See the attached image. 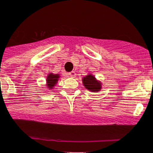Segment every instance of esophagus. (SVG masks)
Wrapping results in <instances>:
<instances>
[{"label":"esophagus","instance_id":"esophagus-1","mask_svg":"<svg viewBox=\"0 0 153 153\" xmlns=\"http://www.w3.org/2000/svg\"><path fill=\"white\" fill-rule=\"evenodd\" d=\"M69 76L70 77H76V74L74 71H72L70 73H69Z\"/></svg>","mask_w":153,"mask_h":153}]
</instances>
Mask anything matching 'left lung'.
Segmentation results:
<instances>
[{"instance_id":"1","label":"left lung","mask_w":153,"mask_h":153,"mask_svg":"<svg viewBox=\"0 0 153 153\" xmlns=\"http://www.w3.org/2000/svg\"><path fill=\"white\" fill-rule=\"evenodd\" d=\"M83 84L85 86V88L91 91H98L101 89V83L97 81L95 77L92 75L86 76L85 77L83 78Z\"/></svg>"}]
</instances>
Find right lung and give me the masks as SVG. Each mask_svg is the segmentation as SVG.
<instances>
[{
  "label": "right lung",
  "mask_w": 153,
  "mask_h": 153,
  "mask_svg": "<svg viewBox=\"0 0 153 153\" xmlns=\"http://www.w3.org/2000/svg\"><path fill=\"white\" fill-rule=\"evenodd\" d=\"M59 76L58 74H49L47 77V86L50 89H52L53 87L56 84L57 81L59 80Z\"/></svg>",
  "instance_id": "add662e5"
}]
</instances>
